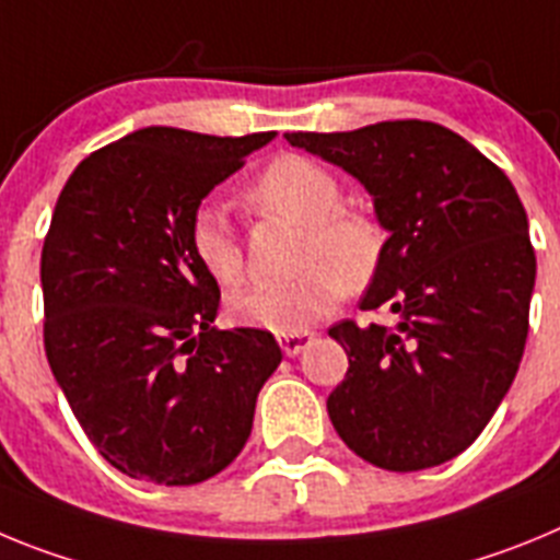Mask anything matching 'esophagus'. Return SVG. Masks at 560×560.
Segmentation results:
<instances>
[{"label":"esophagus","instance_id":"1","mask_svg":"<svg viewBox=\"0 0 560 560\" xmlns=\"http://www.w3.org/2000/svg\"><path fill=\"white\" fill-rule=\"evenodd\" d=\"M311 339H314V330H300V334H280V336H277V341H280V348H283L285 355L303 353V350L311 345Z\"/></svg>","mask_w":560,"mask_h":560}]
</instances>
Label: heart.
I'll list each match as a JSON object with an SVG mask.
<instances>
[{
    "mask_svg": "<svg viewBox=\"0 0 560 560\" xmlns=\"http://www.w3.org/2000/svg\"><path fill=\"white\" fill-rule=\"evenodd\" d=\"M257 215L303 226L296 244L300 275L289 283L257 285L232 300L237 323L275 334H300L336 308L345 291H364L387 252V230L370 210L341 205L339 179L308 156L285 153L264 167L246 190ZM192 255L224 289L246 277L241 235L221 205H201L190 221Z\"/></svg>",
    "mask_w": 560,
    "mask_h": 560,
    "instance_id": "heart-1",
    "label": "heart"
}]
</instances>
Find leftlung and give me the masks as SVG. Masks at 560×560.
<instances>
[{
	"instance_id": "1",
	"label": "left lung",
	"mask_w": 560,
	"mask_h": 560,
	"mask_svg": "<svg viewBox=\"0 0 560 560\" xmlns=\"http://www.w3.org/2000/svg\"><path fill=\"white\" fill-rule=\"evenodd\" d=\"M368 187L389 232L361 311L395 325L328 330L348 375L328 398L339 438L387 471H420L479 438L516 378L536 252L516 187L459 133L427 120L285 133Z\"/></svg>"
}]
</instances>
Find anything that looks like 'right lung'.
I'll list each match as a JSON object with an SVG mask.
<instances>
[{
    "label": "right lung",
    "instance_id": "obj_1",
    "mask_svg": "<svg viewBox=\"0 0 560 560\" xmlns=\"http://www.w3.org/2000/svg\"><path fill=\"white\" fill-rule=\"evenodd\" d=\"M271 137L142 128L89 153L58 196L44 350L86 438L128 477L196 485L224 471L283 361L269 330L212 325L221 291L190 246L201 199Z\"/></svg>",
    "mask_w": 560,
    "mask_h": 560
}]
</instances>
